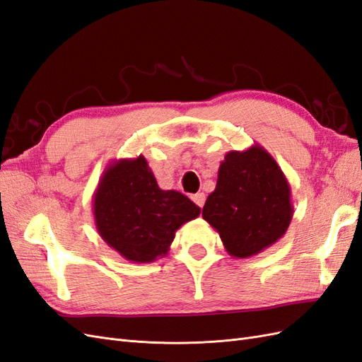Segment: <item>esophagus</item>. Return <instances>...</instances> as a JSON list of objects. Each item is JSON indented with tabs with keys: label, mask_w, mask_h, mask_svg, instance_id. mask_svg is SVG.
I'll list each match as a JSON object with an SVG mask.
<instances>
[{
	"label": "esophagus",
	"mask_w": 362,
	"mask_h": 362,
	"mask_svg": "<svg viewBox=\"0 0 362 362\" xmlns=\"http://www.w3.org/2000/svg\"><path fill=\"white\" fill-rule=\"evenodd\" d=\"M192 199L198 206H204V204H205V193L204 192H198V193L192 196Z\"/></svg>",
	"instance_id": "34e87169"
}]
</instances>
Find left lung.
Here are the masks:
<instances>
[{
	"instance_id": "obj_1",
	"label": "left lung",
	"mask_w": 362,
	"mask_h": 362,
	"mask_svg": "<svg viewBox=\"0 0 362 362\" xmlns=\"http://www.w3.org/2000/svg\"><path fill=\"white\" fill-rule=\"evenodd\" d=\"M293 210L286 175L276 160L255 144L225 156L202 217L221 235L229 255L249 258L287 233Z\"/></svg>"
}]
</instances>
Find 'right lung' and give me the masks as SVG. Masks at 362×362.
<instances>
[{"mask_svg": "<svg viewBox=\"0 0 362 362\" xmlns=\"http://www.w3.org/2000/svg\"><path fill=\"white\" fill-rule=\"evenodd\" d=\"M201 214L177 190H161L144 156L105 168L93 193V217L104 242L131 262L168 255L175 233Z\"/></svg>", "mask_w": 362, "mask_h": 362, "instance_id": "obj_1", "label": "right lung"}]
</instances>
